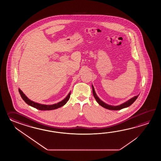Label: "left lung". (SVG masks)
<instances>
[{
  "label": "left lung",
  "mask_w": 161,
  "mask_h": 161,
  "mask_svg": "<svg viewBox=\"0 0 161 161\" xmlns=\"http://www.w3.org/2000/svg\"><path fill=\"white\" fill-rule=\"evenodd\" d=\"M92 93H93V96L94 97L95 99H96L97 102L99 103V105H100L101 106H103L104 108L107 109L109 110H120L125 108H127L128 106L131 105L135 101V100L137 98L138 96H135L133 98H130V99H129L128 101H127V102L123 103L122 104H121L120 105H118V106H112V105H109L108 104H106V103H103V101H101V99H99L98 98V97L97 96L96 92H95V90H94V88L93 87V86L92 85Z\"/></svg>",
  "instance_id": "8db88e82"
}]
</instances>
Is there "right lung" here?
Masks as SVG:
<instances>
[{
    "mask_svg": "<svg viewBox=\"0 0 161 161\" xmlns=\"http://www.w3.org/2000/svg\"><path fill=\"white\" fill-rule=\"evenodd\" d=\"M19 94L21 95L22 98L24 101L25 103L28 104L29 105L32 106L33 108H36L37 109L41 110H54L56 109H58V108H60L62 106L64 105L67 102L69 101V98L70 97L71 95V92H69L68 96L65 97L64 99L62 100V101L59 103L53 104V105H43V104H40L38 103H34V101H31V99H29L25 94H24L22 91H21V89H18Z\"/></svg>",
    "mask_w": 161,
    "mask_h": 161,
    "instance_id": "1",
    "label": "right lung"
}]
</instances>
